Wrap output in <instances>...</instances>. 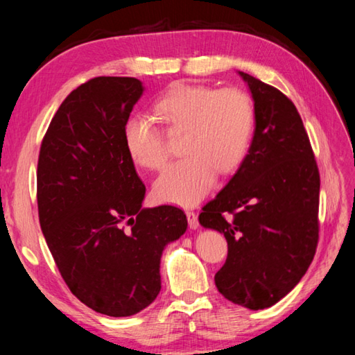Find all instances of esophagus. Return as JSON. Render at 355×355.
Masks as SVG:
<instances>
[{
    "mask_svg": "<svg viewBox=\"0 0 355 355\" xmlns=\"http://www.w3.org/2000/svg\"><path fill=\"white\" fill-rule=\"evenodd\" d=\"M186 216H187V223H189V227L192 230H197L198 229V216L195 215L193 212H191V210H187L186 212Z\"/></svg>",
    "mask_w": 355,
    "mask_h": 355,
    "instance_id": "esophagus-1",
    "label": "esophagus"
}]
</instances>
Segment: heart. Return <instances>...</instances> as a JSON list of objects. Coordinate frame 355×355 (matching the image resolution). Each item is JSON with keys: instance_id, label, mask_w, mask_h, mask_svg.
Instances as JSON below:
<instances>
[{"instance_id": "obj_1", "label": "heart", "mask_w": 355, "mask_h": 355, "mask_svg": "<svg viewBox=\"0 0 355 355\" xmlns=\"http://www.w3.org/2000/svg\"><path fill=\"white\" fill-rule=\"evenodd\" d=\"M155 112L169 130H184L183 160L169 164L154 183L157 200L191 207L212 191L218 169L235 171L252 139L254 110L239 89L177 84L155 102ZM123 141L132 160L160 169L168 148L154 120L135 114L123 125Z\"/></svg>"}]
</instances>
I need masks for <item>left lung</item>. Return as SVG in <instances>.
Instances as JSON below:
<instances>
[{"label": "left lung", "mask_w": 355, "mask_h": 355, "mask_svg": "<svg viewBox=\"0 0 355 355\" xmlns=\"http://www.w3.org/2000/svg\"><path fill=\"white\" fill-rule=\"evenodd\" d=\"M238 74L253 99L252 145L198 221L227 239V259L215 275L218 291L256 311L285 297L310 267L319 239L320 177L293 102L250 74Z\"/></svg>", "instance_id": "obj_1"}]
</instances>
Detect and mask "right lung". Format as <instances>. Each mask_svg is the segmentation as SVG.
<instances>
[{
  "label": "right lung",
  "mask_w": 355,
  "mask_h": 355,
  "mask_svg": "<svg viewBox=\"0 0 355 355\" xmlns=\"http://www.w3.org/2000/svg\"><path fill=\"white\" fill-rule=\"evenodd\" d=\"M145 87L94 78L65 97L37 160L40 224L65 284L92 310L128 318L162 290L166 245L187 229L182 209L141 207L146 187L123 141Z\"/></svg>",
  "instance_id": "add662e5"
}]
</instances>
